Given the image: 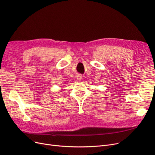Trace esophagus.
I'll return each instance as SVG.
<instances>
[{
    "label": "esophagus",
    "mask_w": 155,
    "mask_h": 155,
    "mask_svg": "<svg viewBox=\"0 0 155 155\" xmlns=\"http://www.w3.org/2000/svg\"><path fill=\"white\" fill-rule=\"evenodd\" d=\"M81 78H82V77L80 76V75H78V76L77 77V79H78V80H80Z\"/></svg>",
    "instance_id": "obj_1"
}]
</instances>
